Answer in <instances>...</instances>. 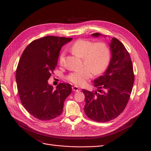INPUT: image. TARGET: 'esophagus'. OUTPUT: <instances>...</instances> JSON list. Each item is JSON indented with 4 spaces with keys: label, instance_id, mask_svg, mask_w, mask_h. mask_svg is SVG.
Listing matches in <instances>:
<instances>
[{
    "label": "esophagus",
    "instance_id": "1",
    "mask_svg": "<svg viewBox=\"0 0 151 151\" xmlns=\"http://www.w3.org/2000/svg\"><path fill=\"white\" fill-rule=\"evenodd\" d=\"M72 90L75 92H79L81 91L80 88H78V87H76V86H73L72 87Z\"/></svg>",
    "mask_w": 151,
    "mask_h": 151
}]
</instances>
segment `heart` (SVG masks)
Listing matches in <instances>:
<instances>
[{
	"instance_id": "heart-1",
	"label": "heart",
	"mask_w": 151,
	"mask_h": 151,
	"mask_svg": "<svg viewBox=\"0 0 151 151\" xmlns=\"http://www.w3.org/2000/svg\"><path fill=\"white\" fill-rule=\"evenodd\" d=\"M72 52L82 58L81 69L73 70L68 75L66 79L70 82L82 86L87 83L92 76V72L95 75L102 73L107 67L110 61V50L105 43L78 39L70 48ZM65 51H63L58 58L60 65H63L65 61Z\"/></svg>"
}]
</instances>
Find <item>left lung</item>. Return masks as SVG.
<instances>
[{
	"instance_id": "obj_1",
	"label": "left lung",
	"mask_w": 151,
	"mask_h": 151,
	"mask_svg": "<svg viewBox=\"0 0 151 151\" xmlns=\"http://www.w3.org/2000/svg\"><path fill=\"white\" fill-rule=\"evenodd\" d=\"M93 36L101 35L93 33ZM112 58L104 74L94 81L98 91L82 90L85 95L84 112L90 119L106 122L118 117L125 109L133 89L134 75L131 57L118 39L110 44Z\"/></svg>"
}]
</instances>
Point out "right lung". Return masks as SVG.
I'll list each match as a JSON object with an SVG mask.
<instances>
[{"mask_svg": "<svg viewBox=\"0 0 151 151\" xmlns=\"http://www.w3.org/2000/svg\"><path fill=\"white\" fill-rule=\"evenodd\" d=\"M72 39L47 36L34 40L20 57L16 70L19 97L27 112L39 120L60 116L64 101L72 93L69 83H60L54 90L48 83L57 65L61 47Z\"/></svg>", "mask_w": 151, "mask_h": 151, "instance_id": "1", "label": "right lung"}]
</instances>
